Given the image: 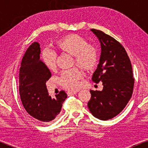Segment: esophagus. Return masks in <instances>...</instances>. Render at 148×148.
I'll use <instances>...</instances> for the list:
<instances>
[{"label":"esophagus","mask_w":148,"mask_h":148,"mask_svg":"<svg viewBox=\"0 0 148 148\" xmlns=\"http://www.w3.org/2000/svg\"><path fill=\"white\" fill-rule=\"evenodd\" d=\"M77 93V91H68L67 92V95L71 96L74 95H76Z\"/></svg>","instance_id":"esophagus-1"}]
</instances>
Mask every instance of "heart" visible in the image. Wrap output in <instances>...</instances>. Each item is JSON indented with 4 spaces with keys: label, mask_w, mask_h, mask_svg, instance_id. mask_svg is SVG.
<instances>
[{
    "label": "heart",
    "mask_w": 148,
    "mask_h": 148,
    "mask_svg": "<svg viewBox=\"0 0 148 148\" xmlns=\"http://www.w3.org/2000/svg\"><path fill=\"white\" fill-rule=\"evenodd\" d=\"M55 47L61 53L74 56L73 64L86 72H91L99 63V53L95 46L88 44L84 37L75 34L65 35L58 40ZM42 60L49 70L55 71L57 67V55L51 50H47L42 55ZM83 73L77 69L65 71L62 74L60 84L70 90H76L81 86Z\"/></svg>",
    "instance_id": "obj_1"
}]
</instances>
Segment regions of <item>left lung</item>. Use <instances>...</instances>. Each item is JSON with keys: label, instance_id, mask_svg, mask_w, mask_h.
<instances>
[{"label": "left lung", "instance_id": "8db88e82", "mask_svg": "<svg viewBox=\"0 0 148 148\" xmlns=\"http://www.w3.org/2000/svg\"><path fill=\"white\" fill-rule=\"evenodd\" d=\"M101 43V53L97 69L92 80L102 81L101 91L90 90L88 103L93 116L108 120L118 115L126 106L133 93L134 79L127 51L120 42L101 30L91 29Z\"/></svg>", "mask_w": 148, "mask_h": 148}]
</instances>
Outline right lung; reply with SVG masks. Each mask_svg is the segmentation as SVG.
Instances as JSON below:
<instances>
[{
    "instance_id": "1",
    "label": "right lung",
    "mask_w": 148,
    "mask_h": 148,
    "mask_svg": "<svg viewBox=\"0 0 148 148\" xmlns=\"http://www.w3.org/2000/svg\"><path fill=\"white\" fill-rule=\"evenodd\" d=\"M40 45L35 42L29 46L22 58L19 71V95L22 104L30 115L42 123L53 120L61 111L67 98L63 90L52 99L46 82L51 72L40 60Z\"/></svg>"
}]
</instances>
